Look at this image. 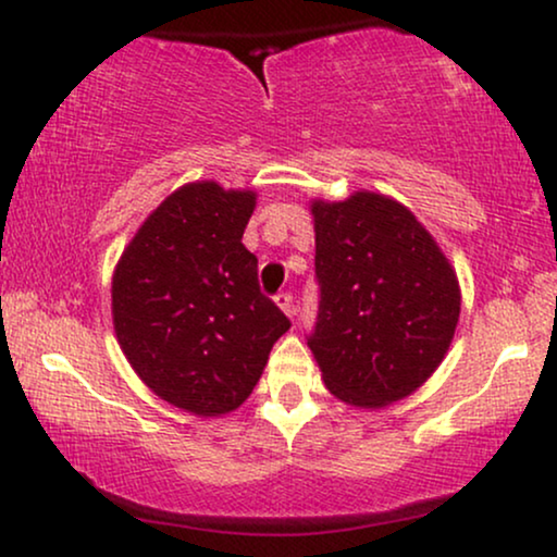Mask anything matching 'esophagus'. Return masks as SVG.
Masks as SVG:
<instances>
[{
	"label": "esophagus",
	"instance_id": "34e87169",
	"mask_svg": "<svg viewBox=\"0 0 557 557\" xmlns=\"http://www.w3.org/2000/svg\"><path fill=\"white\" fill-rule=\"evenodd\" d=\"M276 304L281 307V311H284L286 317H296V304H294V296L288 292H278L276 294Z\"/></svg>",
	"mask_w": 557,
	"mask_h": 557
}]
</instances>
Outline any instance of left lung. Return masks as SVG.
<instances>
[{
	"label": "left lung",
	"mask_w": 557,
	"mask_h": 557,
	"mask_svg": "<svg viewBox=\"0 0 557 557\" xmlns=\"http://www.w3.org/2000/svg\"><path fill=\"white\" fill-rule=\"evenodd\" d=\"M319 311L309 347L324 385L355 408L418 391L451 345L461 292L406 205L377 193L311 202Z\"/></svg>",
	"instance_id": "left-lung-1"
}]
</instances>
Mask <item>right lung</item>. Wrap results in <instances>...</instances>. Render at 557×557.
Masks as SVG:
<instances>
[{
  "mask_svg": "<svg viewBox=\"0 0 557 557\" xmlns=\"http://www.w3.org/2000/svg\"><path fill=\"white\" fill-rule=\"evenodd\" d=\"M253 208L250 189L189 182L144 220L113 271V330L128 364L187 413L238 408L292 326L240 243Z\"/></svg>",
  "mask_w": 557,
  "mask_h": 557,
  "instance_id": "add662e5",
  "label": "right lung"
}]
</instances>
